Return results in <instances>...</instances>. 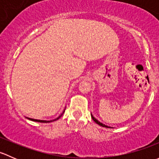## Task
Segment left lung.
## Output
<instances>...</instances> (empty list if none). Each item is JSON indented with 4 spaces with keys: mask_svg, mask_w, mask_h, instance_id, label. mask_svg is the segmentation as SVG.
<instances>
[{
    "mask_svg": "<svg viewBox=\"0 0 159 159\" xmlns=\"http://www.w3.org/2000/svg\"><path fill=\"white\" fill-rule=\"evenodd\" d=\"M91 118H92V119H93V121H95V123H96V124L99 125H100V126H102V127H105V128H111V127H109V126H108V125H105L102 124V122H100V121H99L98 120H97V119H96L95 118H94V116H93V115H92V114H91Z\"/></svg>",
    "mask_w": 159,
    "mask_h": 159,
    "instance_id": "obj_1",
    "label": "left lung"
}]
</instances>
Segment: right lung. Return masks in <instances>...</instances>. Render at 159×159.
Segmentation results:
<instances>
[{
	"instance_id": "obj_1",
	"label": "right lung",
	"mask_w": 159,
	"mask_h": 159,
	"mask_svg": "<svg viewBox=\"0 0 159 159\" xmlns=\"http://www.w3.org/2000/svg\"><path fill=\"white\" fill-rule=\"evenodd\" d=\"M65 109L63 111V112H62V113L61 114V115H59V116L57 117V118H55V119H54V120H51V121H46V120H38V119H34V118H28L29 120H31V121H38V122H42V123H48V122H51V121H56V120H57V119H58V118H60L62 116V115H63V114L65 113Z\"/></svg>"
}]
</instances>
